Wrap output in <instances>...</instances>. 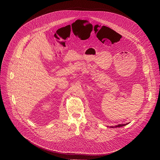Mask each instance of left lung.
<instances>
[{"label": "left lung", "mask_w": 160, "mask_h": 160, "mask_svg": "<svg viewBox=\"0 0 160 160\" xmlns=\"http://www.w3.org/2000/svg\"><path fill=\"white\" fill-rule=\"evenodd\" d=\"M128 123H126V124H119L116 126H114V128H117V127H122V126H124L126 125H127ZM114 127H112V128H114Z\"/></svg>", "instance_id": "left-lung-1"}]
</instances>
